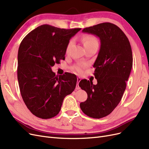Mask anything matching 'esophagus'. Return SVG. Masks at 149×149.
Listing matches in <instances>:
<instances>
[{
    "instance_id": "1",
    "label": "esophagus",
    "mask_w": 149,
    "mask_h": 149,
    "mask_svg": "<svg viewBox=\"0 0 149 149\" xmlns=\"http://www.w3.org/2000/svg\"><path fill=\"white\" fill-rule=\"evenodd\" d=\"M80 80H81L80 78V77H78V78H77V83H78V84L77 85V86H76V89H77V90H79V89H80V87H79V83L80 82Z\"/></svg>"
}]
</instances>
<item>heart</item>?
<instances>
[{"instance_id":"heart-1","label":"heart","mask_w":149,"mask_h":149,"mask_svg":"<svg viewBox=\"0 0 149 149\" xmlns=\"http://www.w3.org/2000/svg\"><path fill=\"white\" fill-rule=\"evenodd\" d=\"M81 41H82L85 48H87V47H88L92 46H94L96 45H98V41L97 39V38L95 37L94 36H93L92 35H88V34L84 35L82 36H81ZM72 45V41H70L68 43V46H67V48H66L67 53L69 52ZM85 66V64H83V63L78 64L74 66V69L77 71L81 72V70H82V68Z\"/></svg>"}]
</instances>
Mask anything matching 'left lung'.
<instances>
[{"instance_id": "obj_1", "label": "left lung", "mask_w": 149, "mask_h": 149, "mask_svg": "<svg viewBox=\"0 0 149 149\" xmlns=\"http://www.w3.org/2000/svg\"><path fill=\"white\" fill-rule=\"evenodd\" d=\"M82 31L99 37L101 46L93 64L97 84L86 79L80 81L88 95L80 107L88 116L100 119L111 113L123 97L132 67V49L126 35L114 24L100 23Z\"/></svg>"}]
</instances>
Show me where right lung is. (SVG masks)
<instances>
[{
    "instance_id": "right-lung-1",
    "label": "right lung",
    "mask_w": 149,
    "mask_h": 149,
    "mask_svg": "<svg viewBox=\"0 0 149 149\" xmlns=\"http://www.w3.org/2000/svg\"><path fill=\"white\" fill-rule=\"evenodd\" d=\"M80 30L42 25L21 42L18 52L19 87L24 103L36 117L56 116L64 98L75 90L77 80L75 74L56 75L51 68L65 59L69 40Z\"/></svg>"
}]
</instances>
